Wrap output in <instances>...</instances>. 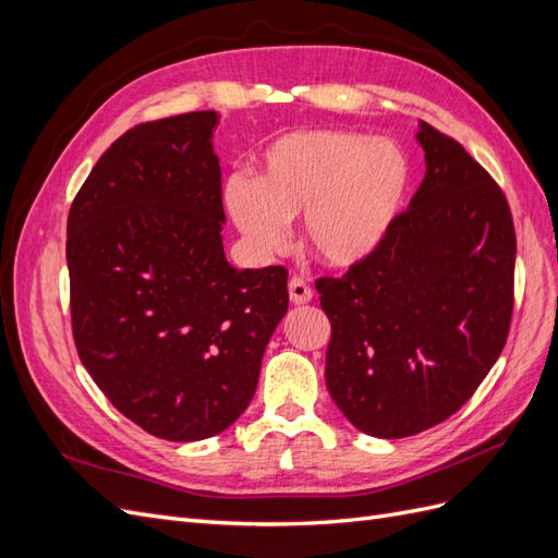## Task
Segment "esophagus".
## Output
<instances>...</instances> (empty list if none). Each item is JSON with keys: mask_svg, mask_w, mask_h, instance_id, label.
<instances>
[{"mask_svg": "<svg viewBox=\"0 0 558 558\" xmlns=\"http://www.w3.org/2000/svg\"><path fill=\"white\" fill-rule=\"evenodd\" d=\"M289 295H291L293 305H307V302H312V289H310V283H307L305 279L293 277V279L289 281Z\"/></svg>", "mask_w": 558, "mask_h": 558, "instance_id": "1", "label": "esophagus"}]
</instances>
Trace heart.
<instances>
[{"instance_id": "1", "label": "heart", "mask_w": 558, "mask_h": 558, "mask_svg": "<svg viewBox=\"0 0 558 558\" xmlns=\"http://www.w3.org/2000/svg\"><path fill=\"white\" fill-rule=\"evenodd\" d=\"M412 160L398 142L363 132L302 128L265 148L256 181L234 174L226 209L258 258L289 244V221L330 267H356L391 238L412 191Z\"/></svg>"}]
</instances>
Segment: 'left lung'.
<instances>
[{
    "label": "left lung",
    "mask_w": 558,
    "mask_h": 558,
    "mask_svg": "<svg viewBox=\"0 0 558 558\" xmlns=\"http://www.w3.org/2000/svg\"><path fill=\"white\" fill-rule=\"evenodd\" d=\"M426 177L391 238L342 279H318L332 335L326 384L365 435L442 424L508 340L517 238L502 191L468 150L418 121Z\"/></svg>",
    "instance_id": "left-lung-1"
}]
</instances>
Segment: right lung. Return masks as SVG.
<instances>
[{"label": "right lung", "instance_id": "right-lung-1", "mask_svg": "<svg viewBox=\"0 0 558 558\" xmlns=\"http://www.w3.org/2000/svg\"><path fill=\"white\" fill-rule=\"evenodd\" d=\"M216 125L193 111L128 130L66 218L78 359L118 412L170 442L240 418L289 310L283 267L226 258Z\"/></svg>", "mask_w": 558, "mask_h": 558}]
</instances>
